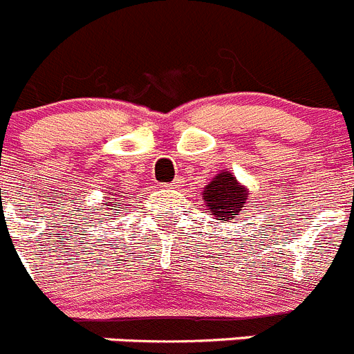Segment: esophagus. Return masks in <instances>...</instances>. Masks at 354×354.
Segmentation results:
<instances>
[{"mask_svg": "<svg viewBox=\"0 0 354 354\" xmlns=\"http://www.w3.org/2000/svg\"><path fill=\"white\" fill-rule=\"evenodd\" d=\"M181 185H183V180H181V178H174V180L169 183V187L171 188H180Z\"/></svg>", "mask_w": 354, "mask_h": 354, "instance_id": "esophagus-1", "label": "esophagus"}]
</instances>
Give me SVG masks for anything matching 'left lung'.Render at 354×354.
Masks as SVG:
<instances>
[{
	"label": "left lung",
	"instance_id": "left-lung-1",
	"mask_svg": "<svg viewBox=\"0 0 354 354\" xmlns=\"http://www.w3.org/2000/svg\"><path fill=\"white\" fill-rule=\"evenodd\" d=\"M204 204L216 220L229 222L239 220V214L244 213L248 201L246 188L237 183L232 173H220L214 180L204 188Z\"/></svg>",
	"mask_w": 354,
	"mask_h": 354
}]
</instances>
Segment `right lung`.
Returning a JSON list of instances; mask_svg holds the SVG:
<instances>
[{"mask_svg": "<svg viewBox=\"0 0 354 354\" xmlns=\"http://www.w3.org/2000/svg\"><path fill=\"white\" fill-rule=\"evenodd\" d=\"M111 194H113V192H111ZM117 206H120V203H117ZM110 209H111V207H110Z\"/></svg>", "mask_w": 354, "mask_h": 354, "instance_id": "1", "label": "right lung"}]
</instances>
